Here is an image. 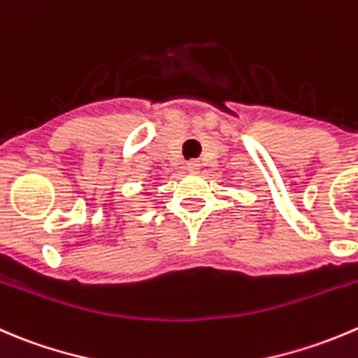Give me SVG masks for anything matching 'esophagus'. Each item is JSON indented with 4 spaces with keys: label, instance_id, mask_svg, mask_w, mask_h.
I'll use <instances>...</instances> for the list:
<instances>
[{
    "label": "esophagus",
    "instance_id": "1",
    "mask_svg": "<svg viewBox=\"0 0 358 358\" xmlns=\"http://www.w3.org/2000/svg\"><path fill=\"white\" fill-rule=\"evenodd\" d=\"M201 162L199 161H190L187 162V171L189 173H199Z\"/></svg>",
    "mask_w": 358,
    "mask_h": 358
}]
</instances>
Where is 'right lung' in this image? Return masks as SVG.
Wrapping results in <instances>:
<instances>
[{
  "label": "right lung",
  "instance_id": "1",
  "mask_svg": "<svg viewBox=\"0 0 358 358\" xmlns=\"http://www.w3.org/2000/svg\"><path fill=\"white\" fill-rule=\"evenodd\" d=\"M147 194H148V192H147Z\"/></svg>",
  "mask_w": 358,
  "mask_h": 358
}]
</instances>
